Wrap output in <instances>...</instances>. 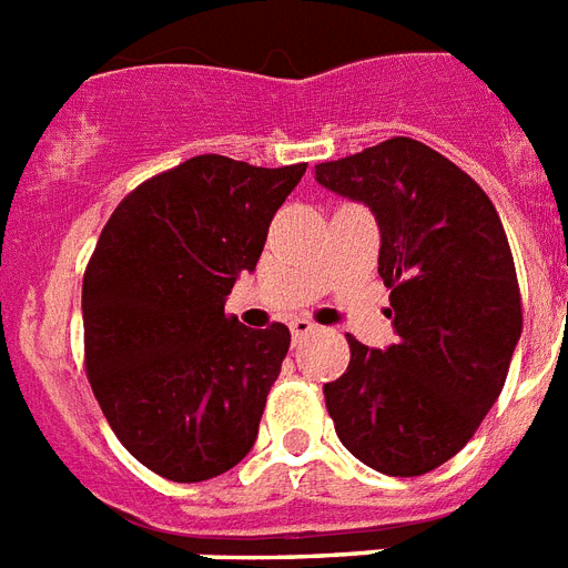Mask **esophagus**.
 Wrapping results in <instances>:
<instances>
[{
  "label": "esophagus",
  "mask_w": 568,
  "mask_h": 568,
  "mask_svg": "<svg viewBox=\"0 0 568 568\" xmlns=\"http://www.w3.org/2000/svg\"><path fill=\"white\" fill-rule=\"evenodd\" d=\"M288 326H292V338L294 341L306 338V335L317 332V324H315V321H308V317H294V321Z\"/></svg>",
  "instance_id": "obj_1"
}]
</instances>
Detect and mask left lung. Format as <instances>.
<instances>
[{
	"instance_id": "1",
	"label": "left lung",
	"mask_w": 568,
	"mask_h": 568,
	"mask_svg": "<svg viewBox=\"0 0 568 568\" xmlns=\"http://www.w3.org/2000/svg\"><path fill=\"white\" fill-rule=\"evenodd\" d=\"M315 180L371 206L382 230L396 344L347 335V373L324 385L341 444L385 476L458 455L499 399L523 335L514 253L493 201L412 136L315 165Z\"/></svg>"
}]
</instances>
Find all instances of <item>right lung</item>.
<instances>
[{
  "instance_id": "add662e5",
  "label": "right lung",
  "mask_w": 568,
  "mask_h": 568,
  "mask_svg": "<svg viewBox=\"0 0 568 568\" xmlns=\"http://www.w3.org/2000/svg\"><path fill=\"white\" fill-rule=\"evenodd\" d=\"M306 163L192 156L124 195L84 271V367L119 444L169 481H206L251 452L292 344L285 324L224 315Z\"/></svg>"
}]
</instances>
